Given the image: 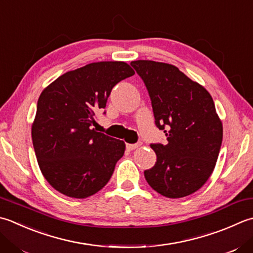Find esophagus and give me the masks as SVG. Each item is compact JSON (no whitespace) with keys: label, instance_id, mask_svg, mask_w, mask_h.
<instances>
[{"label":"esophagus","instance_id":"esophagus-1","mask_svg":"<svg viewBox=\"0 0 253 253\" xmlns=\"http://www.w3.org/2000/svg\"><path fill=\"white\" fill-rule=\"evenodd\" d=\"M139 146H140L139 142H137V143H127L126 148H127L128 150H133V149H136V148H138Z\"/></svg>","mask_w":253,"mask_h":253}]
</instances>
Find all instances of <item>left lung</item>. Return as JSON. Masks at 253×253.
<instances>
[{
  "label": "left lung",
  "mask_w": 253,
  "mask_h": 253,
  "mask_svg": "<svg viewBox=\"0 0 253 253\" xmlns=\"http://www.w3.org/2000/svg\"><path fill=\"white\" fill-rule=\"evenodd\" d=\"M150 96L155 124L167 142L151 143L157 162L145 170L153 190L180 199L200 190L212 173L222 141V125L211 94L172 64L131 61Z\"/></svg>",
  "instance_id": "8db88e82"
}]
</instances>
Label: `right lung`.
Instances as JSON below:
<instances>
[{
  "label": "right lung",
  "instance_id": "obj_1",
  "mask_svg": "<svg viewBox=\"0 0 253 253\" xmlns=\"http://www.w3.org/2000/svg\"><path fill=\"white\" fill-rule=\"evenodd\" d=\"M133 74L125 62H94L62 74L42 92L32 138L41 171L54 190L85 199L110 181L125 142L92 125L113 87Z\"/></svg>",
  "mask_w": 253,
  "mask_h": 253
}]
</instances>
